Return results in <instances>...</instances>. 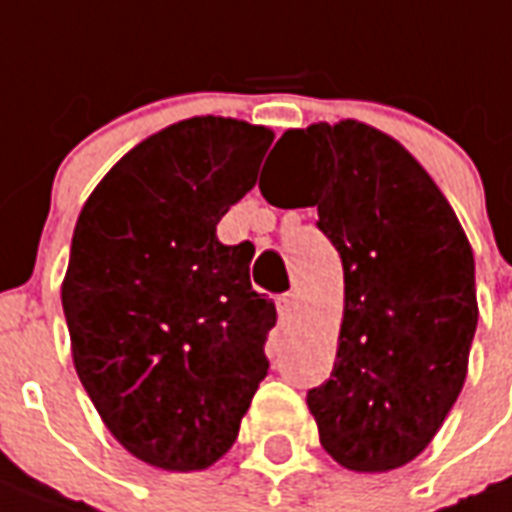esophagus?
<instances>
[{"instance_id": "obj_1", "label": "esophagus", "mask_w": 512, "mask_h": 512, "mask_svg": "<svg viewBox=\"0 0 512 512\" xmlns=\"http://www.w3.org/2000/svg\"><path fill=\"white\" fill-rule=\"evenodd\" d=\"M276 308H279V317L290 319L295 314V308H298V298H295V292H284L276 300Z\"/></svg>"}]
</instances>
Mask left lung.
Listing matches in <instances>:
<instances>
[{
  "label": "left lung",
  "instance_id": "8db88e82",
  "mask_svg": "<svg viewBox=\"0 0 512 512\" xmlns=\"http://www.w3.org/2000/svg\"><path fill=\"white\" fill-rule=\"evenodd\" d=\"M273 158L311 193L317 228L343 263V322L333 373L308 389L319 443L354 473L397 470L429 446L467 376L478 325L475 260L454 209L392 136L357 120L284 131ZM268 155V158H271Z\"/></svg>",
  "mask_w": 512,
  "mask_h": 512
}]
</instances>
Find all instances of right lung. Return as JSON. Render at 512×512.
I'll list each match as a JSON object with an SVG mask.
<instances>
[{"label": "right lung", "instance_id": "obj_1", "mask_svg": "<svg viewBox=\"0 0 512 512\" xmlns=\"http://www.w3.org/2000/svg\"><path fill=\"white\" fill-rule=\"evenodd\" d=\"M273 131L190 117L123 155L77 217L61 303L72 360L117 443L136 459L206 470L239 438L268 376L271 298L255 247L217 222L255 187Z\"/></svg>", "mask_w": 512, "mask_h": 512}]
</instances>
